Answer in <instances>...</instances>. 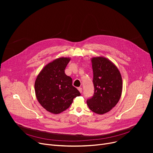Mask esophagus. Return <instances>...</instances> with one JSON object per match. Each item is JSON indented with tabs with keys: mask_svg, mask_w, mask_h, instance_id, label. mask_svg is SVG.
Returning <instances> with one entry per match:
<instances>
[{
	"mask_svg": "<svg viewBox=\"0 0 153 153\" xmlns=\"http://www.w3.org/2000/svg\"><path fill=\"white\" fill-rule=\"evenodd\" d=\"M78 90H79V91L81 92V93H82V87H79L78 88Z\"/></svg>",
	"mask_w": 153,
	"mask_h": 153,
	"instance_id": "esophagus-1",
	"label": "esophagus"
}]
</instances>
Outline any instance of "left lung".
I'll return each mask as SVG.
<instances>
[{"instance_id": "left-lung-1", "label": "left lung", "mask_w": 153, "mask_h": 153, "mask_svg": "<svg viewBox=\"0 0 153 153\" xmlns=\"http://www.w3.org/2000/svg\"><path fill=\"white\" fill-rule=\"evenodd\" d=\"M91 62L95 91L87 104L94 113L102 115L110 111L121 97L122 78L117 67L103 56L94 57Z\"/></svg>"}]
</instances>
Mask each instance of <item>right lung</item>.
Wrapping results in <instances>:
<instances>
[{"mask_svg": "<svg viewBox=\"0 0 153 153\" xmlns=\"http://www.w3.org/2000/svg\"><path fill=\"white\" fill-rule=\"evenodd\" d=\"M70 58L54 59L42 69L35 82V91L38 102L46 110L59 114L68 109L73 99L81 95L72 85V80L64 70Z\"/></svg>", "mask_w": 153, "mask_h": 153, "instance_id": "add662e5", "label": "right lung"}]
</instances>
